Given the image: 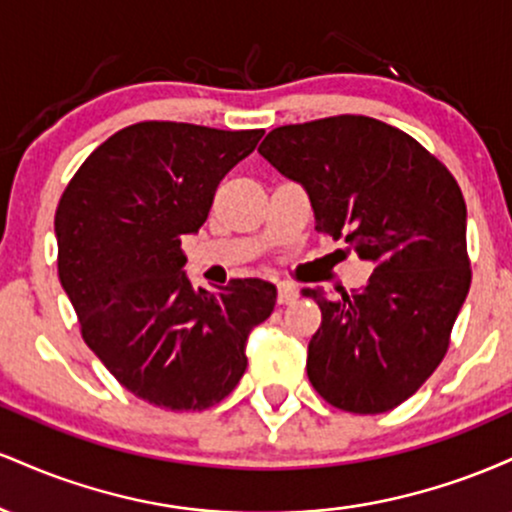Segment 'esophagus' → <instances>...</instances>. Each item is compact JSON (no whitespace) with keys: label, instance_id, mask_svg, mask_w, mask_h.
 Instances as JSON below:
<instances>
[{"label":"esophagus","instance_id":"34e87169","mask_svg":"<svg viewBox=\"0 0 512 512\" xmlns=\"http://www.w3.org/2000/svg\"><path fill=\"white\" fill-rule=\"evenodd\" d=\"M298 298V289L293 284H279V293H276V301L279 305H289V303H296Z\"/></svg>","mask_w":512,"mask_h":512}]
</instances>
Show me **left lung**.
I'll list each match as a JSON object with an SVG mask.
<instances>
[{
    "instance_id": "1",
    "label": "left lung",
    "mask_w": 512,
    "mask_h": 512,
    "mask_svg": "<svg viewBox=\"0 0 512 512\" xmlns=\"http://www.w3.org/2000/svg\"><path fill=\"white\" fill-rule=\"evenodd\" d=\"M260 154L301 182L315 228L375 264L361 291L330 298L308 344V378L351 414L399 407L440 366L472 284L457 180L402 129L363 115L276 127Z\"/></svg>"
}]
</instances>
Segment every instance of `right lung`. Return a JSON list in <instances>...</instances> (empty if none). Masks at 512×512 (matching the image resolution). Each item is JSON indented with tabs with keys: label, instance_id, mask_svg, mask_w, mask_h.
<instances>
[{
	"label": "right lung",
	"instance_id": "right-lung-1",
	"mask_svg": "<svg viewBox=\"0 0 512 512\" xmlns=\"http://www.w3.org/2000/svg\"><path fill=\"white\" fill-rule=\"evenodd\" d=\"M262 134L137 122L81 163L57 204V274L81 337L117 383L161 409L202 411L231 395L248 334L274 310L262 279L195 289L180 248Z\"/></svg>",
	"mask_w": 512,
	"mask_h": 512
}]
</instances>
